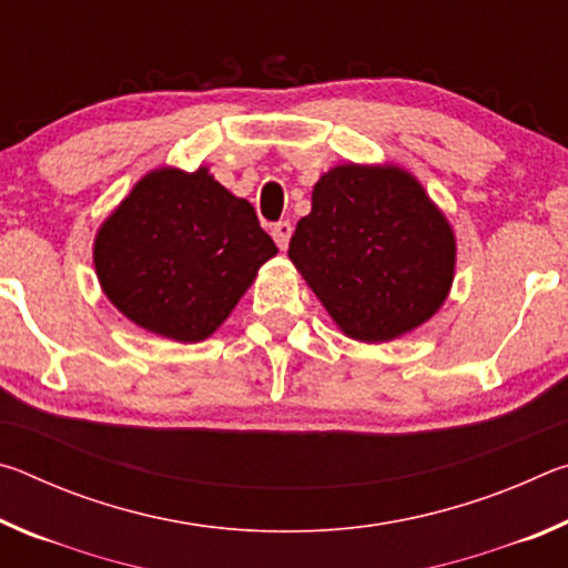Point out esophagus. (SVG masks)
<instances>
[{
  "label": "esophagus",
  "instance_id": "34e87169",
  "mask_svg": "<svg viewBox=\"0 0 568 568\" xmlns=\"http://www.w3.org/2000/svg\"><path fill=\"white\" fill-rule=\"evenodd\" d=\"M271 235H273V240L277 243V247H287V243H291V235H293V225L287 223V220H281V223H275L273 227H271Z\"/></svg>",
  "mask_w": 568,
  "mask_h": 568
}]
</instances>
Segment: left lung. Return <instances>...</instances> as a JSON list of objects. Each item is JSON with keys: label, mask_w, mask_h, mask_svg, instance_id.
Instances as JSON below:
<instances>
[{"label": "left lung", "mask_w": 568, "mask_h": 568, "mask_svg": "<svg viewBox=\"0 0 568 568\" xmlns=\"http://www.w3.org/2000/svg\"><path fill=\"white\" fill-rule=\"evenodd\" d=\"M287 257L345 335L383 343L418 328L446 301L456 240L408 172L341 165L313 187Z\"/></svg>", "instance_id": "8db88e82"}]
</instances>
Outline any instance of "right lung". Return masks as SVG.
<instances>
[{
  "label": "right lung",
  "instance_id": "add662e5",
  "mask_svg": "<svg viewBox=\"0 0 568 568\" xmlns=\"http://www.w3.org/2000/svg\"><path fill=\"white\" fill-rule=\"evenodd\" d=\"M277 253L253 205L205 168L142 178L104 220L94 267L132 323L180 343L207 338Z\"/></svg>",
  "mask_w": 568,
  "mask_h": 568
}]
</instances>
